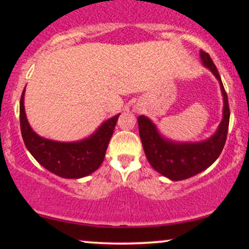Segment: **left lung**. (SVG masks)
I'll return each instance as SVG.
<instances>
[{"mask_svg":"<svg viewBox=\"0 0 249 249\" xmlns=\"http://www.w3.org/2000/svg\"><path fill=\"white\" fill-rule=\"evenodd\" d=\"M200 57L220 82L224 96V117L218 131L207 141L201 142H172L164 139L156 125L147 117H138L139 136L148 162L157 172L178 181L196 176L210 167L218 159L227 139L230 125V105L218 69L206 51L200 50Z\"/></svg>","mask_w":249,"mask_h":249,"instance_id":"8db88e82","label":"left lung"}]
</instances>
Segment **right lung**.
Wrapping results in <instances>:
<instances>
[{
    "label": "right lung",
    "mask_w": 249,
    "mask_h": 249,
    "mask_svg": "<svg viewBox=\"0 0 249 249\" xmlns=\"http://www.w3.org/2000/svg\"><path fill=\"white\" fill-rule=\"evenodd\" d=\"M24 90L19 101L22 138L29 152L43 167L56 176L77 179L91 174L102 165L119 115L110 118L89 138L77 142H59L34 132L24 112Z\"/></svg>",
    "instance_id": "right-lung-1"
}]
</instances>
